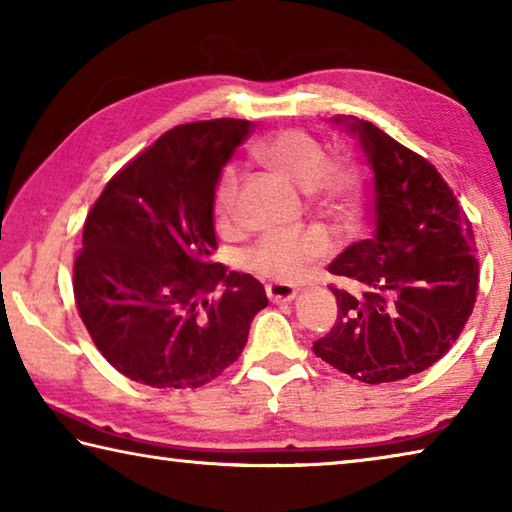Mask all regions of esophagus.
<instances>
[{"label": "esophagus", "mask_w": 512, "mask_h": 512, "mask_svg": "<svg viewBox=\"0 0 512 512\" xmlns=\"http://www.w3.org/2000/svg\"><path fill=\"white\" fill-rule=\"evenodd\" d=\"M298 289L293 287V284H284V282H271L266 284V296L271 302H275V305H284V302H291L293 298H296Z\"/></svg>", "instance_id": "obj_1"}]
</instances>
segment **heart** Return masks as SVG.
<instances>
[{
  "label": "heart",
  "mask_w": 512,
  "mask_h": 512,
  "mask_svg": "<svg viewBox=\"0 0 512 512\" xmlns=\"http://www.w3.org/2000/svg\"><path fill=\"white\" fill-rule=\"evenodd\" d=\"M255 158L287 178L325 212L343 214L357 196V171L348 164L327 162L323 144L302 131H284L257 144ZM239 192V171L225 169L216 185L214 212L221 225L235 216ZM327 253V241L318 232H277L259 239L248 250L246 266L250 271L275 282H293L305 268Z\"/></svg>",
  "instance_id": "b5f03b06"
}]
</instances>
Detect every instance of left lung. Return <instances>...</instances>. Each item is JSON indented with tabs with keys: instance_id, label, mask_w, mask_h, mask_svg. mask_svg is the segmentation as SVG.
Returning <instances> with one entry per match:
<instances>
[{
	"instance_id": "left-lung-1",
	"label": "left lung",
	"mask_w": 512,
	"mask_h": 512,
	"mask_svg": "<svg viewBox=\"0 0 512 512\" xmlns=\"http://www.w3.org/2000/svg\"><path fill=\"white\" fill-rule=\"evenodd\" d=\"M366 158L375 232L343 250L329 273L361 284L334 289L339 316L316 357L363 384L427 370L452 348L479 289L472 225L443 176L375 124L336 115Z\"/></svg>"
}]
</instances>
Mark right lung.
Instances as JSON below:
<instances>
[{"label": "right lung", "mask_w": 512, "mask_h": 512, "mask_svg": "<svg viewBox=\"0 0 512 512\" xmlns=\"http://www.w3.org/2000/svg\"><path fill=\"white\" fill-rule=\"evenodd\" d=\"M250 128L246 119L171 128L110 180L85 219L76 307L99 352L128 379L205 386L239 359L268 305L253 275L210 262L216 185ZM214 288L222 296L210 301Z\"/></svg>", "instance_id": "1"}]
</instances>
